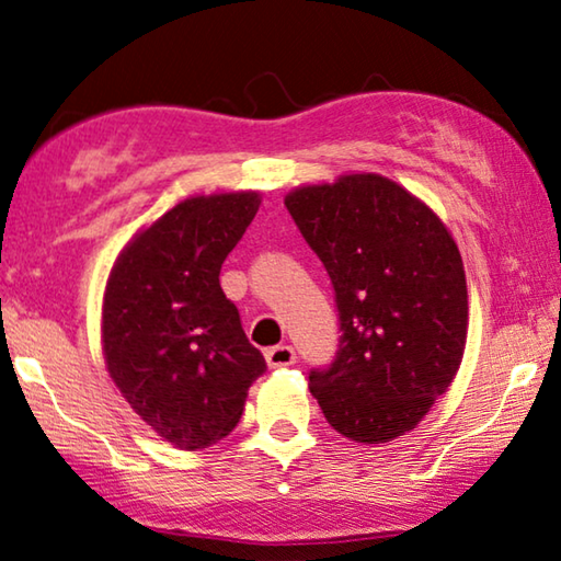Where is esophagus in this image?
Here are the masks:
<instances>
[{
    "mask_svg": "<svg viewBox=\"0 0 561 561\" xmlns=\"http://www.w3.org/2000/svg\"><path fill=\"white\" fill-rule=\"evenodd\" d=\"M264 358H267L270 368H284V366L297 364V351L287 344H279V346H272L264 351Z\"/></svg>",
    "mask_w": 561,
    "mask_h": 561,
    "instance_id": "1",
    "label": "esophagus"
}]
</instances>
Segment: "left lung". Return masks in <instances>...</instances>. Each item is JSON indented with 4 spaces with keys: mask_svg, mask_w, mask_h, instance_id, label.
Returning <instances> with one entry per match:
<instances>
[{
    "mask_svg": "<svg viewBox=\"0 0 561 561\" xmlns=\"http://www.w3.org/2000/svg\"><path fill=\"white\" fill-rule=\"evenodd\" d=\"M289 215L334 284L341 341L309 374L334 431L366 445L413 431L458 374L468 284L445 222L393 180L348 173L299 185Z\"/></svg>",
    "mask_w": 561,
    "mask_h": 561,
    "instance_id": "left-lung-1",
    "label": "left lung"
}]
</instances>
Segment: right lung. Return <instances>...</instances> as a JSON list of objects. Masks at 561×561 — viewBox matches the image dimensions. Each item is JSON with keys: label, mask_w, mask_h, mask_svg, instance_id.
<instances>
[{"label": "right lung", "mask_w": 561, "mask_h": 561, "mask_svg": "<svg viewBox=\"0 0 561 561\" xmlns=\"http://www.w3.org/2000/svg\"><path fill=\"white\" fill-rule=\"evenodd\" d=\"M260 203L254 190L187 197L133 234L111 267L101 307L108 376L173 448L203 450L230 435L267 368L220 287Z\"/></svg>", "instance_id": "1"}]
</instances>
